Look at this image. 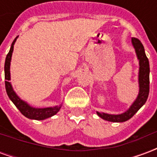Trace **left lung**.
Returning a JSON list of instances; mask_svg holds the SVG:
<instances>
[{
	"instance_id": "8db88e82",
	"label": "left lung",
	"mask_w": 157,
	"mask_h": 157,
	"mask_svg": "<svg viewBox=\"0 0 157 157\" xmlns=\"http://www.w3.org/2000/svg\"><path fill=\"white\" fill-rule=\"evenodd\" d=\"M132 45L135 48V54L139 60V93L137 98L130 107L125 112L119 114H109L106 113L97 112V114L104 120L114 123H122L128 120L137 113L148 98L150 91V65L149 60L145 55V48L138 39L132 38Z\"/></svg>"
}]
</instances>
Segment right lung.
I'll list each match as a JSON object with an SVG mask.
<instances>
[{"label":"right lung","mask_w":157,"mask_h":157,"mask_svg":"<svg viewBox=\"0 0 157 157\" xmlns=\"http://www.w3.org/2000/svg\"><path fill=\"white\" fill-rule=\"evenodd\" d=\"M17 37L13 40L12 45H11L10 51L6 57L4 71H5V85L6 93L8 95L9 98L11 99V101L14 103V105L17 108L19 111L22 113V115L25 116L26 118H30V119H35V120H44L46 118H50L52 116L55 115L59 111L62 106L61 104L59 106H55V107H48V108H43V109L34 108L20 98L19 96L13 90L12 83L10 82L11 81L10 65H11L13 48H14V44H15V42L17 41Z\"/></svg>","instance_id":"obj_1"}]
</instances>
